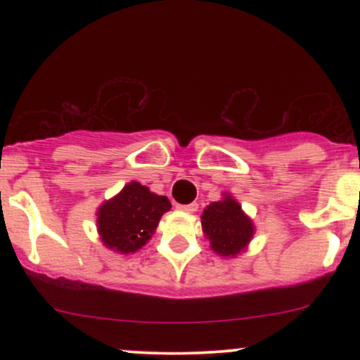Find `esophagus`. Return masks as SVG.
<instances>
[{"mask_svg": "<svg viewBox=\"0 0 360 360\" xmlns=\"http://www.w3.org/2000/svg\"><path fill=\"white\" fill-rule=\"evenodd\" d=\"M177 210L186 213H194L198 212V203H189V205H177Z\"/></svg>", "mask_w": 360, "mask_h": 360, "instance_id": "34e87169", "label": "esophagus"}]
</instances>
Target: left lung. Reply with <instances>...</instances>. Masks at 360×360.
Returning a JSON list of instances; mask_svg holds the SVG:
<instances>
[{"label":"left lung","instance_id":"8db88e82","mask_svg":"<svg viewBox=\"0 0 360 360\" xmlns=\"http://www.w3.org/2000/svg\"><path fill=\"white\" fill-rule=\"evenodd\" d=\"M201 225L213 252L221 257L240 254L254 235V223L230 194H223V200L206 206Z\"/></svg>","mask_w":360,"mask_h":360}]
</instances>
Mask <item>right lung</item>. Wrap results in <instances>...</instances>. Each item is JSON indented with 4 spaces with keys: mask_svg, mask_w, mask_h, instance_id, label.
I'll return each mask as SVG.
<instances>
[{
    "mask_svg": "<svg viewBox=\"0 0 360 360\" xmlns=\"http://www.w3.org/2000/svg\"><path fill=\"white\" fill-rule=\"evenodd\" d=\"M171 210L166 196L131 181L98 210V232L106 247L120 254H134L154 235L160 217Z\"/></svg>",
    "mask_w": 360,
    "mask_h": 360,
    "instance_id": "1",
    "label": "right lung"
}]
</instances>
